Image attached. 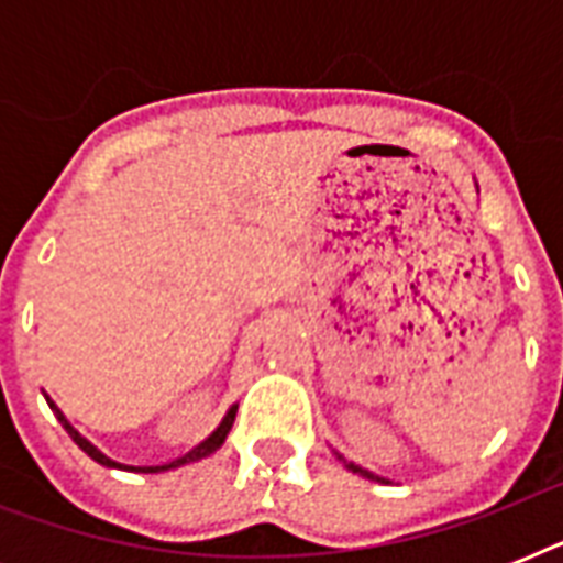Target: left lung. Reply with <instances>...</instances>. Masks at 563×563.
Masks as SVG:
<instances>
[{"label":"left lung","mask_w":563,"mask_h":563,"mask_svg":"<svg viewBox=\"0 0 563 563\" xmlns=\"http://www.w3.org/2000/svg\"><path fill=\"white\" fill-rule=\"evenodd\" d=\"M333 453H335V450H333ZM335 459H339V462H342L344 467H347V471H351V473H356V476H362V479H371V482H383V485H388V479H383V476H376V473L365 471V467H360V464H356V462H347V459H344L342 453H335Z\"/></svg>","instance_id":"left-lung-1"}]
</instances>
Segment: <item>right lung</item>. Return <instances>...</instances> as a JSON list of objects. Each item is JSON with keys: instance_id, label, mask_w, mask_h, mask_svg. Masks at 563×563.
Segmentation results:
<instances>
[{"instance_id": "obj_1", "label": "right lung", "mask_w": 563, "mask_h": 563, "mask_svg": "<svg viewBox=\"0 0 563 563\" xmlns=\"http://www.w3.org/2000/svg\"><path fill=\"white\" fill-rule=\"evenodd\" d=\"M46 402H48V406H52V411H55V415H57V420L64 423V429H66V432H69V438H73L75 444L81 446L84 453L90 455L92 462L104 464V467H119V471H128V473H166V471H178V467H184V464L201 462V459H207V455H212V453H216V450H219L221 444H224V438H228L230 427H233V420H236V409H239V402H233V406H230V409L224 411V418H221L219 427L212 429L210 435L203 438L201 444H195L192 450H189V453L178 455V459H172V462H166V464H148V467H134V464L113 462V459H110V455L101 453L99 446L92 444V441H87V438H84L81 432H78V429H75L73 423H69V420H66V415H64V411H60V409H57L55 400H52L48 394H46Z\"/></svg>"}]
</instances>
